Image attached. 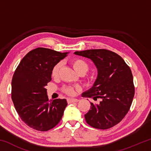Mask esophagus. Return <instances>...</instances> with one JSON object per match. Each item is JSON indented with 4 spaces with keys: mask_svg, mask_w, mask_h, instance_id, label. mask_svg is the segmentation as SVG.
<instances>
[{
    "mask_svg": "<svg viewBox=\"0 0 151 151\" xmlns=\"http://www.w3.org/2000/svg\"><path fill=\"white\" fill-rule=\"evenodd\" d=\"M78 100L76 99H67L68 104L73 103H76V102H78Z\"/></svg>",
    "mask_w": 151,
    "mask_h": 151,
    "instance_id": "1",
    "label": "esophagus"
}]
</instances>
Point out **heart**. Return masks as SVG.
I'll return each instance as SVG.
<instances>
[{"label":"heart","mask_w":151,"mask_h":151,"mask_svg":"<svg viewBox=\"0 0 151 151\" xmlns=\"http://www.w3.org/2000/svg\"><path fill=\"white\" fill-rule=\"evenodd\" d=\"M71 64L73 66V68H75V70L77 73H86V71L88 70L89 65L86 62L85 60H84L82 58H75L71 61ZM61 66V63H58L56 64L54 66V67L52 68V72H51V75L53 78H57L58 75H59V71ZM63 91L64 93H66L68 95H73L75 93V89L73 87L70 86H65L63 87Z\"/></svg>","instance_id":"1"}]
</instances>
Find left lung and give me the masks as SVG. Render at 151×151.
I'll list each match as a JSON object with an SVG mask.
<instances>
[{
  "mask_svg": "<svg viewBox=\"0 0 151 151\" xmlns=\"http://www.w3.org/2000/svg\"><path fill=\"white\" fill-rule=\"evenodd\" d=\"M75 55L91 58L98 69L93 87L83 96L100 99L99 104L91 103L85 114L86 122L98 129H108L119 123L129 112L134 95L131 68L121 56L106 49L76 51Z\"/></svg>",
  "mask_w": 151,
  "mask_h": 151,
  "instance_id": "8db88e82",
  "label": "left lung"
}]
</instances>
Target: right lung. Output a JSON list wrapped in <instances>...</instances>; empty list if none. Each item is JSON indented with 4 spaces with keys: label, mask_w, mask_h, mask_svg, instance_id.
<instances>
[{
    "label": "right lung",
    "mask_w": 151,
    "mask_h": 151,
    "mask_svg": "<svg viewBox=\"0 0 151 151\" xmlns=\"http://www.w3.org/2000/svg\"><path fill=\"white\" fill-rule=\"evenodd\" d=\"M67 53L37 48L24 56L14 71L12 100L22 121L33 129L47 131L62 119L66 99L48 101L45 86L51 81L52 68Z\"/></svg>",
    "instance_id": "1"
}]
</instances>
